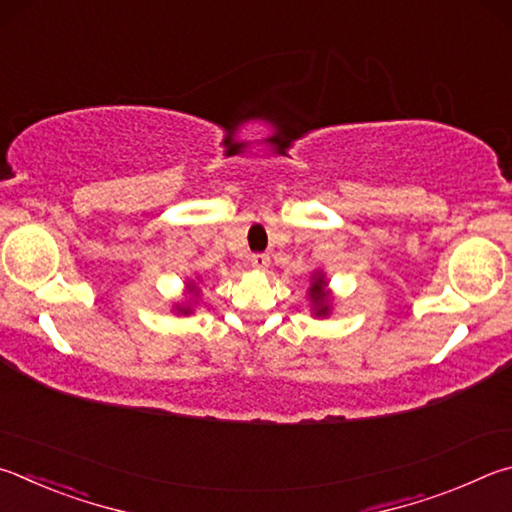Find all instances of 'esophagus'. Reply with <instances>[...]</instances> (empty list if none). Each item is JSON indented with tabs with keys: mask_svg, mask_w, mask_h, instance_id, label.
Listing matches in <instances>:
<instances>
[{
	"mask_svg": "<svg viewBox=\"0 0 512 512\" xmlns=\"http://www.w3.org/2000/svg\"><path fill=\"white\" fill-rule=\"evenodd\" d=\"M249 263H251V267H254V270H267V267H270V256L254 254L249 258Z\"/></svg>",
	"mask_w": 512,
	"mask_h": 512,
	"instance_id": "esophagus-1",
	"label": "esophagus"
}]
</instances>
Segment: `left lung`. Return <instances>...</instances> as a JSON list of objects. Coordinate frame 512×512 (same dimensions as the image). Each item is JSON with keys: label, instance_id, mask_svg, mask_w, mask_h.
I'll list each match as a JSON object with an SVG mask.
<instances>
[{"label": "left lung", "instance_id": "left-lung-1", "mask_svg": "<svg viewBox=\"0 0 512 512\" xmlns=\"http://www.w3.org/2000/svg\"><path fill=\"white\" fill-rule=\"evenodd\" d=\"M326 276L321 272L312 274V283H310V301H312V310H315V317H328L330 312V299H328V290H326Z\"/></svg>", "mask_w": 512, "mask_h": 512}]
</instances>
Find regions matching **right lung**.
I'll use <instances>...</instances> for the list:
<instances>
[{"instance_id": "1", "label": "right lung", "mask_w": 512, "mask_h": 512, "mask_svg": "<svg viewBox=\"0 0 512 512\" xmlns=\"http://www.w3.org/2000/svg\"><path fill=\"white\" fill-rule=\"evenodd\" d=\"M191 290H195V285H191ZM197 292V290H195ZM179 312H182V315H188V312H191V308H188V306H182V308H177Z\"/></svg>"}]
</instances>
